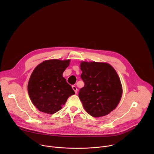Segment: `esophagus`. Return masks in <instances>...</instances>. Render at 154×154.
Returning a JSON list of instances; mask_svg holds the SVG:
<instances>
[{"mask_svg":"<svg viewBox=\"0 0 154 154\" xmlns=\"http://www.w3.org/2000/svg\"><path fill=\"white\" fill-rule=\"evenodd\" d=\"M72 89H73V90L74 91V92H75V93H77V91H78V90H77V87H76L75 86L73 85V86H72Z\"/></svg>","mask_w":154,"mask_h":154,"instance_id":"1","label":"esophagus"}]
</instances>
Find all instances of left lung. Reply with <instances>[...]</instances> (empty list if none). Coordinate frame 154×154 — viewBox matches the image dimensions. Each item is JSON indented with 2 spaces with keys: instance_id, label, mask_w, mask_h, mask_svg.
Returning <instances> with one entry per match:
<instances>
[{
  "instance_id": "left-lung-1",
  "label": "left lung",
  "mask_w": 154,
  "mask_h": 154,
  "mask_svg": "<svg viewBox=\"0 0 154 154\" xmlns=\"http://www.w3.org/2000/svg\"><path fill=\"white\" fill-rule=\"evenodd\" d=\"M81 79L85 85L79 97L86 112L97 118L107 115L118 105L122 88L119 77L110 64L82 61Z\"/></svg>"
}]
</instances>
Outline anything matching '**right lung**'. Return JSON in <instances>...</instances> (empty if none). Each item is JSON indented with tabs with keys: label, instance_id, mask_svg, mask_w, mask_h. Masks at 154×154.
<instances>
[{
	"label": "right lung",
	"instance_id": "add662e5",
	"mask_svg": "<svg viewBox=\"0 0 154 154\" xmlns=\"http://www.w3.org/2000/svg\"><path fill=\"white\" fill-rule=\"evenodd\" d=\"M70 60H49L35 68L28 83L33 104L40 112L52 115L61 109L69 96L75 94L63 77Z\"/></svg>",
	"mask_w": 154,
	"mask_h": 154
}]
</instances>
